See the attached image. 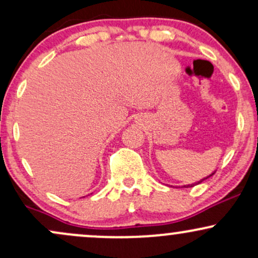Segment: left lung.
Masks as SVG:
<instances>
[{"label": "left lung", "mask_w": 258, "mask_h": 258, "mask_svg": "<svg viewBox=\"0 0 258 258\" xmlns=\"http://www.w3.org/2000/svg\"><path fill=\"white\" fill-rule=\"evenodd\" d=\"M212 174H215V172H214V173H212ZM212 174H210V176H209V177H211V176H212ZM209 177H206V178H203V179H200V180H199V182L194 183V184H188V185H183V188H190V186H193V185L200 184V183H203V182H204V180H205V179H207V178H209Z\"/></svg>", "instance_id": "left-lung-1"}]
</instances>
